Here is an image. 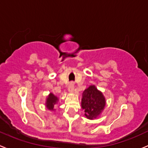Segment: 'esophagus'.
Masks as SVG:
<instances>
[{
    "mask_svg": "<svg viewBox=\"0 0 148 148\" xmlns=\"http://www.w3.org/2000/svg\"><path fill=\"white\" fill-rule=\"evenodd\" d=\"M68 90H69V92H74V82L69 83V87H68Z\"/></svg>",
    "mask_w": 148,
    "mask_h": 148,
    "instance_id": "esophagus-1",
    "label": "esophagus"
}]
</instances>
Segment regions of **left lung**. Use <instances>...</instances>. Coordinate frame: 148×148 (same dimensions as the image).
Segmentation results:
<instances>
[{
  "instance_id": "obj_1",
  "label": "left lung",
  "mask_w": 148,
  "mask_h": 148,
  "mask_svg": "<svg viewBox=\"0 0 148 148\" xmlns=\"http://www.w3.org/2000/svg\"><path fill=\"white\" fill-rule=\"evenodd\" d=\"M106 106V98L95 85H90L84 91L82 98V108L84 116L89 119H96Z\"/></svg>"
}]
</instances>
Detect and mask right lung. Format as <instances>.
I'll use <instances>...</instances> for the list:
<instances>
[{
	"label": "right lung",
	"instance_id": "right-lung-1",
	"mask_svg": "<svg viewBox=\"0 0 148 148\" xmlns=\"http://www.w3.org/2000/svg\"><path fill=\"white\" fill-rule=\"evenodd\" d=\"M58 101V98L53 93H50L45 102V106L50 110H54V106Z\"/></svg>",
	"mask_w": 148,
	"mask_h": 148
}]
</instances>
